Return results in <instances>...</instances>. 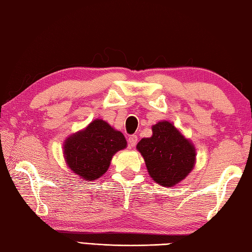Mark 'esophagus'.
<instances>
[{"mask_svg":"<svg viewBox=\"0 0 252 252\" xmlns=\"http://www.w3.org/2000/svg\"><path fill=\"white\" fill-rule=\"evenodd\" d=\"M127 143H129V147H134L137 143V136L131 135L129 139H127Z\"/></svg>","mask_w":252,"mask_h":252,"instance_id":"1","label":"esophagus"}]
</instances>
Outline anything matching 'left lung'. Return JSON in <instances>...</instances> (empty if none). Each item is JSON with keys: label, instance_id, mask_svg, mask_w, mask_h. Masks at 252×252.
<instances>
[{"label": "left lung", "instance_id": "1", "mask_svg": "<svg viewBox=\"0 0 252 252\" xmlns=\"http://www.w3.org/2000/svg\"><path fill=\"white\" fill-rule=\"evenodd\" d=\"M152 131L151 137H144L137 143L136 150L144 158L153 180L164 187L178 185L195 165L193 143L166 120L157 122Z\"/></svg>", "mask_w": 252, "mask_h": 252}]
</instances>
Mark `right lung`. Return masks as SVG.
<instances>
[{
	"label": "right lung",
	"mask_w": 252,
	"mask_h": 252,
	"mask_svg": "<svg viewBox=\"0 0 252 252\" xmlns=\"http://www.w3.org/2000/svg\"><path fill=\"white\" fill-rule=\"evenodd\" d=\"M126 140L120 131L102 119H95L85 129L66 137L63 156L74 174L93 181L106 174L113 155L125 150Z\"/></svg>",
	"instance_id": "1"
}]
</instances>
